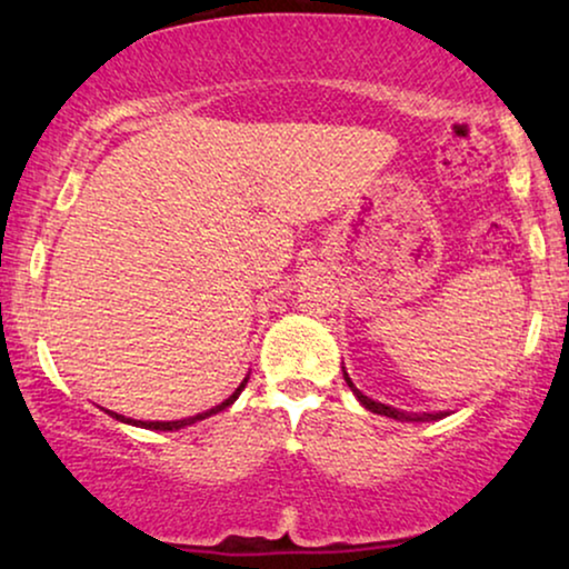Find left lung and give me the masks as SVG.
I'll return each instance as SVG.
<instances>
[{
    "mask_svg": "<svg viewBox=\"0 0 569 569\" xmlns=\"http://www.w3.org/2000/svg\"><path fill=\"white\" fill-rule=\"evenodd\" d=\"M345 380H347V386L352 388V393L357 396V401H360L365 409H370L372 415H383V417L399 419V422H435V419H442V417H446V411H435V415H427V411H422V415H417V411H401V409H393V407H388V403L372 401L370 396H365L362 391H357L355 383H352V380H349V376H347V370H345Z\"/></svg>",
    "mask_w": 569,
    "mask_h": 569,
    "instance_id": "left-lung-1",
    "label": "left lung"
}]
</instances>
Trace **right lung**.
<instances>
[{
  "instance_id": "add662e5",
  "label": "right lung",
  "mask_w": 569,
  "mask_h": 569,
  "mask_svg": "<svg viewBox=\"0 0 569 569\" xmlns=\"http://www.w3.org/2000/svg\"><path fill=\"white\" fill-rule=\"evenodd\" d=\"M246 383H248V378L243 380V383H240V386L236 388V393H232V396H228V399H224L222 403H217V407H212V409H207V411H201V415H197V417H186V419H176V422H142V419H131V417H121V415H116V411H108V415H111L113 419H119V422H127V425H137V427H144V430H160V432H168V430H181V427H189V425H193V422H199V419H207V417H212V415H217V411L228 409V407H230V403L238 399V396H240V391H243V388H246Z\"/></svg>"
}]
</instances>
